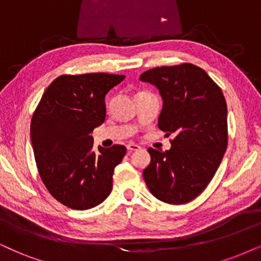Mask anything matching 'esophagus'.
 <instances>
[{"instance_id":"esophagus-1","label":"esophagus","mask_w":261,"mask_h":261,"mask_svg":"<svg viewBox=\"0 0 261 261\" xmlns=\"http://www.w3.org/2000/svg\"><path fill=\"white\" fill-rule=\"evenodd\" d=\"M126 148H127V150L128 151H135V150H138L140 149V146H138V144H135V143H128L127 146H126Z\"/></svg>"}]
</instances>
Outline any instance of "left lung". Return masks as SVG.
Returning a JSON list of instances; mask_svg holds the SVG:
<instances>
[{
    "label": "left lung",
    "mask_w": 261,
    "mask_h": 261,
    "mask_svg": "<svg viewBox=\"0 0 261 261\" xmlns=\"http://www.w3.org/2000/svg\"><path fill=\"white\" fill-rule=\"evenodd\" d=\"M163 98L158 126L173 135L169 150L149 148L143 177L150 193L182 204L208 186L227 146V108L222 90L202 68L191 64L163 66L141 74Z\"/></svg>",
    "instance_id": "obj_1"
}]
</instances>
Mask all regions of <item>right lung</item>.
I'll return each mask as SVG.
<instances>
[{"mask_svg": "<svg viewBox=\"0 0 261 261\" xmlns=\"http://www.w3.org/2000/svg\"><path fill=\"white\" fill-rule=\"evenodd\" d=\"M123 74L60 75L44 91L31 120V143L43 183L65 206L84 211L107 199L126 148L92 150V130L106 118L105 96Z\"/></svg>", "mask_w": 261, "mask_h": 261, "instance_id": "right-lung-1", "label": "right lung"}]
</instances>
